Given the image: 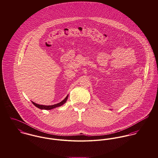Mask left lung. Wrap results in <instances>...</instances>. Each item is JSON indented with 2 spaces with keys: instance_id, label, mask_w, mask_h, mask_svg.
I'll list each match as a JSON object with an SVG mask.
<instances>
[{
  "instance_id": "obj_1",
  "label": "left lung",
  "mask_w": 158,
  "mask_h": 158,
  "mask_svg": "<svg viewBox=\"0 0 158 158\" xmlns=\"http://www.w3.org/2000/svg\"><path fill=\"white\" fill-rule=\"evenodd\" d=\"M110 110H111V109H110Z\"/></svg>"
}]
</instances>
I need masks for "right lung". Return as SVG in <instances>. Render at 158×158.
<instances>
[{
    "label": "right lung",
    "instance_id": "1",
    "mask_svg": "<svg viewBox=\"0 0 158 158\" xmlns=\"http://www.w3.org/2000/svg\"><path fill=\"white\" fill-rule=\"evenodd\" d=\"M68 97H69V94L67 96V97L63 100L62 101L60 102L59 103H57L56 104H54V105H39V104H35V102H33L32 101V103L34 104V105H35L36 107H37L39 109H41V110H52L53 108H55L56 107H59V106H60L62 105H64L66 102H67V100L68 99Z\"/></svg>",
    "mask_w": 158,
    "mask_h": 158
}]
</instances>
